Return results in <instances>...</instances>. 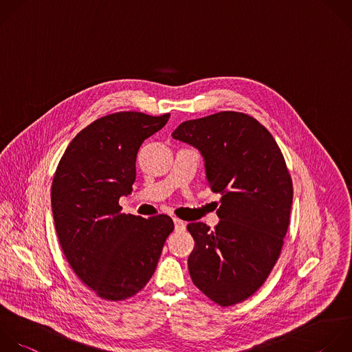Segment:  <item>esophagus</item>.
Masks as SVG:
<instances>
[{
	"instance_id": "34e87169",
	"label": "esophagus",
	"mask_w": 352,
	"mask_h": 352,
	"mask_svg": "<svg viewBox=\"0 0 352 352\" xmlns=\"http://www.w3.org/2000/svg\"><path fill=\"white\" fill-rule=\"evenodd\" d=\"M173 221H175V228H176V231H183V230H186V221H183V220H180V219H177V217H175Z\"/></svg>"
}]
</instances>
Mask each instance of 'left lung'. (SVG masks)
<instances>
[{"mask_svg": "<svg viewBox=\"0 0 352 352\" xmlns=\"http://www.w3.org/2000/svg\"><path fill=\"white\" fill-rule=\"evenodd\" d=\"M173 139L205 158L206 184L220 194L219 226L190 223L194 285L221 307L238 304L268 278L279 258L293 201V183L272 135L256 118L221 111L177 126Z\"/></svg>", "mask_w": 352, "mask_h": 352, "instance_id": "1", "label": "left lung"}]
</instances>
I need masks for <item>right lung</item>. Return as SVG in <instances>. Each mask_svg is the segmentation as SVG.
Returning a JSON list of instances; mask_svg holds the SVG:
<instances>
[{"label": "right lung", "instance_id": "1", "mask_svg": "<svg viewBox=\"0 0 352 352\" xmlns=\"http://www.w3.org/2000/svg\"><path fill=\"white\" fill-rule=\"evenodd\" d=\"M158 117L120 111L98 118L67 146L54 175L51 202L60 248L77 276L99 297L121 301L153 276L173 220L126 214L143 142L162 129Z\"/></svg>", "mask_w": 352, "mask_h": 352}]
</instances>
